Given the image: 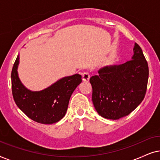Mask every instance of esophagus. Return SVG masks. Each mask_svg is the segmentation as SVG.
Instances as JSON below:
<instances>
[{"label": "esophagus", "instance_id": "1", "mask_svg": "<svg viewBox=\"0 0 160 160\" xmlns=\"http://www.w3.org/2000/svg\"><path fill=\"white\" fill-rule=\"evenodd\" d=\"M82 78L83 81H88L89 79H90V74H89L88 72H84V73L82 74Z\"/></svg>", "mask_w": 160, "mask_h": 160}]
</instances>
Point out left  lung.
<instances>
[{"label": "left lung", "instance_id": "1", "mask_svg": "<svg viewBox=\"0 0 160 160\" xmlns=\"http://www.w3.org/2000/svg\"><path fill=\"white\" fill-rule=\"evenodd\" d=\"M132 60L119 65L106 66L92 76V102L105 118L117 120L133 111L146 95L148 79V63L137 43Z\"/></svg>", "mask_w": 160, "mask_h": 160}]
</instances>
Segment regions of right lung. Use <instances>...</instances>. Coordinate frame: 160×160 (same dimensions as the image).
<instances>
[{"mask_svg":"<svg viewBox=\"0 0 160 160\" xmlns=\"http://www.w3.org/2000/svg\"><path fill=\"white\" fill-rule=\"evenodd\" d=\"M20 55H18L12 71V89L18 107L36 122L52 124L63 118L70 97L82 82L80 74L61 78L48 88L33 91L28 89L18 76Z\"/></svg>","mask_w":160,"mask_h":160,"instance_id":"right-lung-1","label":"right lung"}]
</instances>
